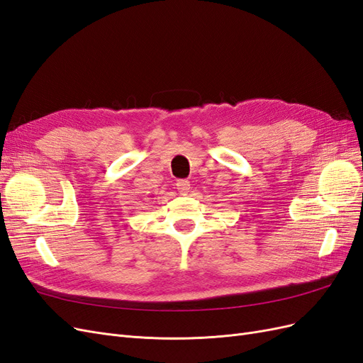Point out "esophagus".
<instances>
[{"mask_svg":"<svg viewBox=\"0 0 363 363\" xmlns=\"http://www.w3.org/2000/svg\"><path fill=\"white\" fill-rule=\"evenodd\" d=\"M175 188H177V191L182 195H186V194L189 192V189H191V183L188 180H179L177 183H175Z\"/></svg>","mask_w":363,"mask_h":363,"instance_id":"esophagus-1","label":"esophagus"}]
</instances>
